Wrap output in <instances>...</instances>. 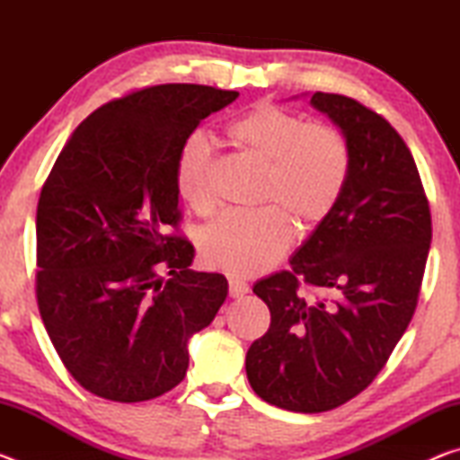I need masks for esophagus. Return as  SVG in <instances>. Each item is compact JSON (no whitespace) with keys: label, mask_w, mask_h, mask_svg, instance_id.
Returning <instances> with one entry per match:
<instances>
[{"label":"esophagus","mask_w":460,"mask_h":460,"mask_svg":"<svg viewBox=\"0 0 460 460\" xmlns=\"http://www.w3.org/2000/svg\"><path fill=\"white\" fill-rule=\"evenodd\" d=\"M247 292H249V286L243 282V279H237V278L229 279V296H231V298H243Z\"/></svg>","instance_id":"obj_1"}]
</instances>
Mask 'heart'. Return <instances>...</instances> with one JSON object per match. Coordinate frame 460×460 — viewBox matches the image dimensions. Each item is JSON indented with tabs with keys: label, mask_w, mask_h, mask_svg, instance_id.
Instances as JSON below:
<instances>
[{
	"label": "heart",
	"mask_w": 460,
	"mask_h": 460,
	"mask_svg": "<svg viewBox=\"0 0 460 460\" xmlns=\"http://www.w3.org/2000/svg\"><path fill=\"white\" fill-rule=\"evenodd\" d=\"M227 137L263 166L258 200L268 205L221 213L202 229L200 253L208 268L252 276L282 258L290 223L313 231L332 213L351 172V150L341 131L270 103L233 119ZM213 170L211 139L192 131L176 155V190L194 211L213 207Z\"/></svg>",
	"instance_id": "obj_1"
}]
</instances>
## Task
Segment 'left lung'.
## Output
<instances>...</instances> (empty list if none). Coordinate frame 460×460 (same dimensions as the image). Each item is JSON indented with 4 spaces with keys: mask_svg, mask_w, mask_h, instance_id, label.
Segmentation results:
<instances>
[{
    "mask_svg": "<svg viewBox=\"0 0 460 460\" xmlns=\"http://www.w3.org/2000/svg\"><path fill=\"white\" fill-rule=\"evenodd\" d=\"M310 105L351 150L337 207L253 292L271 314L245 357L253 392L271 406L316 414L361 394L414 316L432 241L430 207L408 146L379 113L334 93Z\"/></svg>",
    "mask_w": 460,
    "mask_h": 460,
    "instance_id": "1",
    "label": "left lung"
}]
</instances>
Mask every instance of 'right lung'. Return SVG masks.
<instances>
[{"label": "right lung", "mask_w": 460, "mask_h": 460, "mask_svg": "<svg viewBox=\"0 0 460 460\" xmlns=\"http://www.w3.org/2000/svg\"><path fill=\"white\" fill-rule=\"evenodd\" d=\"M239 97L205 84H155L95 109L68 137L36 213V298L68 373L99 398L170 392L189 339L227 298L221 274L192 271L176 155L208 115Z\"/></svg>", "instance_id": "obj_1"}]
</instances>
